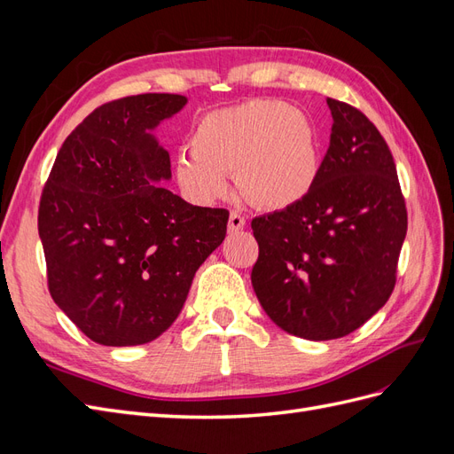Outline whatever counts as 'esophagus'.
I'll use <instances>...</instances> for the list:
<instances>
[{
    "label": "esophagus",
    "instance_id": "1",
    "mask_svg": "<svg viewBox=\"0 0 454 454\" xmlns=\"http://www.w3.org/2000/svg\"><path fill=\"white\" fill-rule=\"evenodd\" d=\"M244 227H246L244 215L239 214V212H231V215H229V232H231V235H232V232L242 231Z\"/></svg>",
    "mask_w": 454,
    "mask_h": 454
}]
</instances>
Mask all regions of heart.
<instances>
[{
    "mask_svg": "<svg viewBox=\"0 0 454 454\" xmlns=\"http://www.w3.org/2000/svg\"><path fill=\"white\" fill-rule=\"evenodd\" d=\"M232 174L240 193L259 208L299 204L320 174L310 119L278 100H248L200 117L191 151L177 153V185L191 200L212 204L231 195Z\"/></svg>",
    "mask_w": 454,
    "mask_h": 454,
    "instance_id": "obj_1",
    "label": "heart"
}]
</instances>
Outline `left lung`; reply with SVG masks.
<instances>
[{
  "label": "left lung",
  "mask_w": 454,
  "mask_h": 454,
  "mask_svg": "<svg viewBox=\"0 0 454 454\" xmlns=\"http://www.w3.org/2000/svg\"><path fill=\"white\" fill-rule=\"evenodd\" d=\"M332 138L310 193L252 222V286L269 318L309 340L352 333L387 303L407 232L395 164L358 109L327 98Z\"/></svg>",
  "instance_id": "1"
}]
</instances>
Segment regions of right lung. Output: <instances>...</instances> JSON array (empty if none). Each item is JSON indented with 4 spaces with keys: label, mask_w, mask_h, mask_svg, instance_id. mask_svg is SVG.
Segmentation results:
<instances>
[{
    "label": "right lung",
    "mask_w": 454,
    "mask_h": 454,
    "mask_svg": "<svg viewBox=\"0 0 454 454\" xmlns=\"http://www.w3.org/2000/svg\"><path fill=\"white\" fill-rule=\"evenodd\" d=\"M185 104L153 92L94 109L62 144L41 195L49 292L98 345H145L167 332L225 240L227 210L159 185L172 172L155 129Z\"/></svg>",
    "instance_id": "1"
}]
</instances>
